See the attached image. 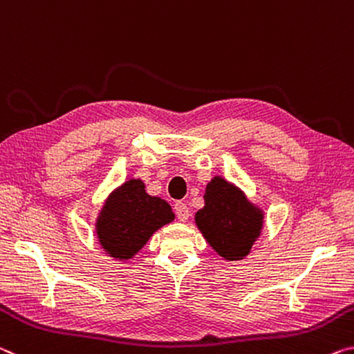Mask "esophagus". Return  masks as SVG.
Wrapping results in <instances>:
<instances>
[{
    "mask_svg": "<svg viewBox=\"0 0 354 354\" xmlns=\"http://www.w3.org/2000/svg\"><path fill=\"white\" fill-rule=\"evenodd\" d=\"M174 212H176L178 221H187L189 216V208L185 205L183 202H177V204L174 205Z\"/></svg>",
    "mask_w": 354,
    "mask_h": 354,
    "instance_id": "1",
    "label": "esophagus"
}]
</instances>
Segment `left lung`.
Instances as JSON below:
<instances>
[{
    "label": "left lung",
    "instance_id": "left-lung-1",
    "mask_svg": "<svg viewBox=\"0 0 354 354\" xmlns=\"http://www.w3.org/2000/svg\"><path fill=\"white\" fill-rule=\"evenodd\" d=\"M204 201L194 219L208 245L225 260L246 257L262 232V210L223 177L207 185Z\"/></svg>",
    "mask_w": 354,
    "mask_h": 354
}]
</instances>
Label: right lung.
Instances as JSON below:
<instances>
[{"label":"right lung","mask_w":354,"mask_h":354,"mask_svg":"<svg viewBox=\"0 0 354 354\" xmlns=\"http://www.w3.org/2000/svg\"><path fill=\"white\" fill-rule=\"evenodd\" d=\"M172 219L171 205L165 199L149 196L142 180L131 178L103 205L97 219L98 241L111 257L131 259L155 230Z\"/></svg>","instance_id":"1"}]
</instances>
